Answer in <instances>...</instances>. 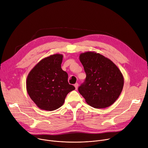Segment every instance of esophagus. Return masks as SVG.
Returning <instances> with one entry per match:
<instances>
[{
  "label": "esophagus",
  "instance_id": "obj_1",
  "mask_svg": "<svg viewBox=\"0 0 148 148\" xmlns=\"http://www.w3.org/2000/svg\"><path fill=\"white\" fill-rule=\"evenodd\" d=\"M74 87H75V90H77L78 87V83H75V84H74Z\"/></svg>",
  "mask_w": 148,
  "mask_h": 148
}]
</instances>
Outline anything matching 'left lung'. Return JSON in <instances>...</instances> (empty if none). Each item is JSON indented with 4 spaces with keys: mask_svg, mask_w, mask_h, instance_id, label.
Returning <instances> with one entry per match:
<instances>
[{
    "mask_svg": "<svg viewBox=\"0 0 148 148\" xmlns=\"http://www.w3.org/2000/svg\"><path fill=\"white\" fill-rule=\"evenodd\" d=\"M86 77L78 92L87 104L95 108H105L120 96L124 86L123 75L110 59L95 52L79 56Z\"/></svg>",
    "mask_w": 148,
    "mask_h": 148,
    "instance_id": "1",
    "label": "left lung"
}]
</instances>
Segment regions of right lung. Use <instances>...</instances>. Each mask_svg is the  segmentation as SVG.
I'll list each match as a JSON object with an SVG mask.
<instances>
[{"instance_id":"add662e5","label":"right lung","mask_w":148,"mask_h":148,"mask_svg":"<svg viewBox=\"0 0 148 148\" xmlns=\"http://www.w3.org/2000/svg\"><path fill=\"white\" fill-rule=\"evenodd\" d=\"M62 58L61 54L43 58L27 76V93L41 110H57L64 104L67 94L75 89L68 82V74L61 68Z\"/></svg>"}]
</instances>
